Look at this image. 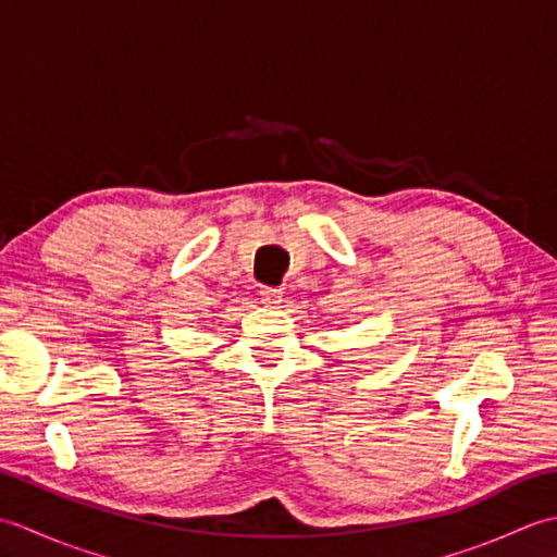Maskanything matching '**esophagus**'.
Returning <instances> with one entry per match:
<instances>
[{
  "mask_svg": "<svg viewBox=\"0 0 557 557\" xmlns=\"http://www.w3.org/2000/svg\"><path fill=\"white\" fill-rule=\"evenodd\" d=\"M260 301H263L265 306H277L282 301V289L263 287V289H260Z\"/></svg>",
  "mask_w": 557,
  "mask_h": 557,
  "instance_id": "obj_1",
  "label": "esophagus"
}]
</instances>
